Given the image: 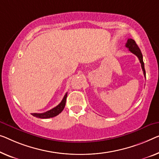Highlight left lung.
I'll return each mask as SVG.
<instances>
[{"instance_id":"obj_1","label":"left lung","mask_w":159,"mask_h":159,"mask_svg":"<svg viewBox=\"0 0 159 159\" xmlns=\"http://www.w3.org/2000/svg\"><path fill=\"white\" fill-rule=\"evenodd\" d=\"M125 47L129 48V51H131L132 53L135 54V55L138 57L139 59V61H140V63L141 64V68H142V70H143V75H144V76L146 77V70H145V68H144L143 56H142L141 50L139 48V46H137L136 43L135 42L134 40H133L131 39H129L127 41V43H125Z\"/></svg>"}]
</instances>
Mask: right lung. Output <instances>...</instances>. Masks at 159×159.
Listing matches in <instances>:
<instances>
[{
	"label": "right lung",
	"mask_w": 159,
	"mask_h": 159,
	"mask_svg": "<svg viewBox=\"0 0 159 159\" xmlns=\"http://www.w3.org/2000/svg\"><path fill=\"white\" fill-rule=\"evenodd\" d=\"M66 98H67V93L65 94L64 97H63V100L61 101V102L58 104V106L54 107L52 109L49 110L46 112L41 113H31L32 116H34L35 117L40 118H53L56 116L57 115H58L59 113L62 112L63 108L65 107L66 105Z\"/></svg>",
	"instance_id": "1"
}]
</instances>
